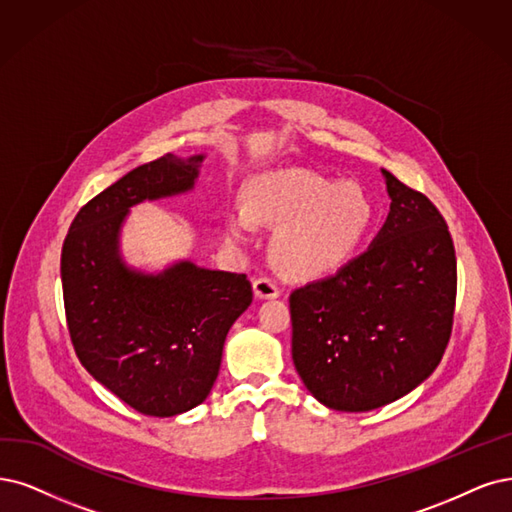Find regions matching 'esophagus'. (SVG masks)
Segmentation results:
<instances>
[{
	"label": "esophagus",
	"mask_w": 512,
	"mask_h": 512,
	"mask_svg": "<svg viewBox=\"0 0 512 512\" xmlns=\"http://www.w3.org/2000/svg\"><path fill=\"white\" fill-rule=\"evenodd\" d=\"M253 293L257 299H276L280 297V287L272 278H257L253 282Z\"/></svg>",
	"instance_id": "obj_1"
}]
</instances>
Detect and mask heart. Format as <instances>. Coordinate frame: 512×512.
<instances>
[{
	"label": "heart",
	"mask_w": 512,
	"mask_h": 512,
	"mask_svg": "<svg viewBox=\"0 0 512 512\" xmlns=\"http://www.w3.org/2000/svg\"><path fill=\"white\" fill-rule=\"evenodd\" d=\"M278 227L276 266L295 278H316L348 263L373 223V202L361 185L331 183L301 168L266 170L246 183V206L223 217L225 240L251 242L255 225Z\"/></svg>",
	"instance_id": "heart-1"
}]
</instances>
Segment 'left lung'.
<instances>
[{
	"label": "left lung",
	"instance_id": "obj_1",
	"mask_svg": "<svg viewBox=\"0 0 512 512\" xmlns=\"http://www.w3.org/2000/svg\"><path fill=\"white\" fill-rule=\"evenodd\" d=\"M390 213L369 249L291 293L293 365L318 403L361 413L403 399L441 363L456 251L441 213L382 168Z\"/></svg>",
	"mask_w": 512,
	"mask_h": 512
}]
</instances>
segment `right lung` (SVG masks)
I'll list each match as a JSON object with an SVG mask.
<instances>
[{
	"label": "right lung",
	"mask_w": 512,
	"mask_h": 512,
	"mask_svg": "<svg viewBox=\"0 0 512 512\" xmlns=\"http://www.w3.org/2000/svg\"><path fill=\"white\" fill-rule=\"evenodd\" d=\"M204 158L166 154L132 168L75 215L61 253L67 325L80 363L126 405L154 418L206 401L225 337L253 301L244 274L192 259L145 270L122 253L132 208L192 194Z\"/></svg>",
	"instance_id": "add662e5"
}]
</instances>
